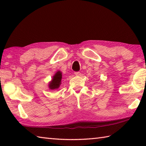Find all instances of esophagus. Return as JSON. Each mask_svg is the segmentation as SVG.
Returning a JSON list of instances; mask_svg holds the SVG:
<instances>
[{
  "label": "esophagus",
  "mask_w": 146,
  "mask_h": 146,
  "mask_svg": "<svg viewBox=\"0 0 146 146\" xmlns=\"http://www.w3.org/2000/svg\"><path fill=\"white\" fill-rule=\"evenodd\" d=\"M75 75L76 76H80L81 75V73L79 72V71H76V72H75Z\"/></svg>",
  "instance_id": "1"
}]
</instances>
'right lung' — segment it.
Masks as SVG:
<instances>
[{
	"mask_svg": "<svg viewBox=\"0 0 146 146\" xmlns=\"http://www.w3.org/2000/svg\"><path fill=\"white\" fill-rule=\"evenodd\" d=\"M62 78V75L60 71H58V72L55 74V75L53 76L52 81L50 82L49 85V87L51 90H54L58 88L60 85L61 84V81Z\"/></svg>",
	"mask_w": 146,
	"mask_h": 146,
	"instance_id": "obj_1",
	"label": "right lung"
}]
</instances>
